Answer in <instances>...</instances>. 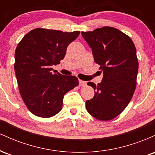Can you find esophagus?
<instances>
[{"instance_id":"1","label":"esophagus","mask_w":155,"mask_h":155,"mask_svg":"<svg viewBox=\"0 0 155 155\" xmlns=\"http://www.w3.org/2000/svg\"><path fill=\"white\" fill-rule=\"evenodd\" d=\"M79 86H85V85H86V84H87V82L86 81H82V80H79Z\"/></svg>"}]
</instances>
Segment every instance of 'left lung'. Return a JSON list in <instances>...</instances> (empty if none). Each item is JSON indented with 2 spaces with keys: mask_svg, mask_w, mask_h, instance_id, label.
I'll return each mask as SVG.
<instances>
[{
  "mask_svg": "<svg viewBox=\"0 0 155 155\" xmlns=\"http://www.w3.org/2000/svg\"><path fill=\"white\" fill-rule=\"evenodd\" d=\"M81 35L104 74L97 85L87 83L95 92L91 100L86 101L87 110L97 120H112L127 107L136 90L138 70L136 47L128 35L111 27L81 32Z\"/></svg>",
  "mask_w": 155,
  "mask_h": 155,
  "instance_id": "1",
  "label": "left lung"
}]
</instances>
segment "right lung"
I'll return each instance as SVG.
<instances>
[{
    "mask_svg": "<svg viewBox=\"0 0 155 155\" xmlns=\"http://www.w3.org/2000/svg\"><path fill=\"white\" fill-rule=\"evenodd\" d=\"M79 33L35 28L17 45L15 71L19 93L35 116L48 118L59 113L64 95L79 85L77 77L52 71L51 66L60 64Z\"/></svg>",
    "mask_w": 155,
    "mask_h": 155,
    "instance_id": "1",
    "label": "right lung"
}]
</instances>
